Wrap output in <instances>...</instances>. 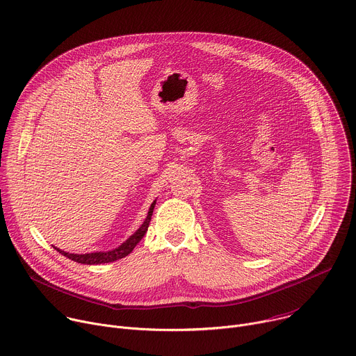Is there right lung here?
<instances>
[{
  "label": "right lung",
  "instance_id": "1",
  "mask_svg": "<svg viewBox=\"0 0 356 356\" xmlns=\"http://www.w3.org/2000/svg\"><path fill=\"white\" fill-rule=\"evenodd\" d=\"M155 204H156V200L150 204L147 216H146L145 221L142 222V225L125 242H122L115 249L106 250V252H101V250L99 252H91V253H69V252L62 250L60 248H56L54 245L52 246L59 253H62L63 257H66V258H69V259H72L77 264H83V265H99V264H108V262L122 259V258L129 255V253L134 250V248L139 243V241L145 236V234L147 231V227H149V222H150V218H152V213H154V209H155Z\"/></svg>",
  "mask_w": 356,
  "mask_h": 356
}]
</instances>
